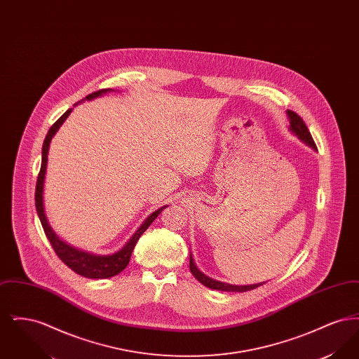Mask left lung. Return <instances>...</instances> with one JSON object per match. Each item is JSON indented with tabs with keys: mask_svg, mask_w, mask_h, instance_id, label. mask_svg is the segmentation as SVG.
I'll use <instances>...</instances> for the list:
<instances>
[{
	"mask_svg": "<svg viewBox=\"0 0 359 359\" xmlns=\"http://www.w3.org/2000/svg\"><path fill=\"white\" fill-rule=\"evenodd\" d=\"M287 111H288V116H290V130L293 133H296V136L300 137L304 142H307L309 147L316 149V144H315L313 138L308 130L306 122L297 113H294L292 110H287ZM189 269H191V273L194 274L195 278H198L199 283H202L205 287L211 288V290H224V292H246V290H256L257 287L264 284V283H259V284H255V285H230V284H224L221 281L212 280V278H210V277H207V276L202 273L201 271H198V268L194 264L192 256H189Z\"/></svg>",
	"mask_w": 359,
	"mask_h": 359,
	"instance_id": "obj_1",
	"label": "left lung"
}]
</instances>
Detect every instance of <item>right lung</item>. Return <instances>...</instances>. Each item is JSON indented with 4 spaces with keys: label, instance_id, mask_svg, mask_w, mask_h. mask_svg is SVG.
<instances>
[{
    "label": "right lung",
    "instance_id": "add662e5",
    "mask_svg": "<svg viewBox=\"0 0 359 359\" xmlns=\"http://www.w3.org/2000/svg\"><path fill=\"white\" fill-rule=\"evenodd\" d=\"M111 88H102L98 91H94L91 94H88L86 97V100H93L97 98L100 95H102L104 93L110 91ZM72 109H69L59 120L56 121L43 142V151H41V167L40 172L37 176V182H36V192H34V202H36V210H37V215L40 218L41 226L44 229V233L47 236L48 241L51 242L52 249L56 253V256L59 257L69 269H72L75 273L81 274L87 278H109L113 277L116 274L121 273L129 264L132 252L136 246L137 241L142 236V233L151 226V223L154 222L157 218V215L167 207H161L158 210H156L152 212L144 223L140 226V229L135 233V236L128 241V243L121 249L120 252L111 255V256H94L86 252H81L72 246L67 245L66 242L60 241L59 237L53 233V230L50 226V223L47 221V217L44 214V205H43V187H44V177H46V170H47V156H48V148H50V142H51L52 137L57 132V129L62 126V123L69 117Z\"/></svg>",
    "mask_w": 359,
    "mask_h": 359
}]
</instances>
